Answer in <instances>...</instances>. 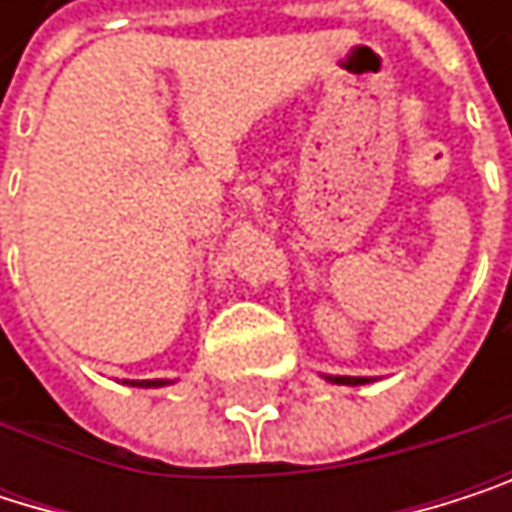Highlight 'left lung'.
I'll list each match as a JSON object with an SVG mask.
<instances>
[{
    "instance_id": "1",
    "label": "left lung",
    "mask_w": 512,
    "mask_h": 512,
    "mask_svg": "<svg viewBox=\"0 0 512 512\" xmlns=\"http://www.w3.org/2000/svg\"><path fill=\"white\" fill-rule=\"evenodd\" d=\"M326 380L341 383V386H362V383H368V377H326Z\"/></svg>"
}]
</instances>
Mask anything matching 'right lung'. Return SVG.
<instances>
[{
	"label": "right lung",
	"instance_id": "add662e5",
	"mask_svg": "<svg viewBox=\"0 0 512 512\" xmlns=\"http://www.w3.org/2000/svg\"><path fill=\"white\" fill-rule=\"evenodd\" d=\"M129 383V380H126ZM168 380H132L129 386H165Z\"/></svg>",
	"mask_w": 512,
	"mask_h": 512
}]
</instances>
